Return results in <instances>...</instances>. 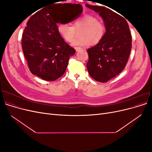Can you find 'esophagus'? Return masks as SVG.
<instances>
[{
    "label": "esophagus",
    "mask_w": 152,
    "mask_h": 152,
    "mask_svg": "<svg viewBox=\"0 0 152 152\" xmlns=\"http://www.w3.org/2000/svg\"><path fill=\"white\" fill-rule=\"evenodd\" d=\"M75 49L76 51H79V50H82V49L81 48H80V47H75Z\"/></svg>",
    "instance_id": "34e87169"
}]
</instances>
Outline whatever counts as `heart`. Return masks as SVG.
<instances>
[{"label": "heart", "instance_id": "heart-1", "mask_svg": "<svg viewBox=\"0 0 152 152\" xmlns=\"http://www.w3.org/2000/svg\"><path fill=\"white\" fill-rule=\"evenodd\" d=\"M58 31L66 42H72L80 32V37L72 42L73 45L87 47L99 44L103 40L106 34L107 26L105 22L91 15H85L76 18L73 21V25L60 23L58 25Z\"/></svg>", "mask_w": 152, "mask_h": 152}]
</instances>
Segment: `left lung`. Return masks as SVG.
<instances>
[{
	"mask_svg": "<svg viewBox=\"0 0 152 152\" xmlns=\"http://www.w3.org/2000/svg\"><path fill=\"white\" fill-rule=\"evenodd\" d=\"M86 6L103 18L107 31L103 40L87 50V68L96 81L107 82L126 67L131 50L132 37L126 19L110 9L99 6Z\"/></svg>",
	"mask_w": 152,
	"mask_h": 152,
	"instance_id": "1",
	"label": "left lung"
}]
</instances>
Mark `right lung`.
<instances>
[{
  "label": "right lung",
  "mask_w": 152,
  "mask_h": 152,
  "mask_svg": "<svg viewBox=\"0 0 152 152\" xmlns=\"http://www.w3.org/2000/svg\"><path fill=\"white\" fill-rule=\"evenodd\" d=\"M62 4L44 7L32 15L22 35L21 45L32 74L54 81L65 73L70 57L75 53L59 34L58 15Z\"/></svg>",
  "instance_id": "add662e5"
}]
</instances>
